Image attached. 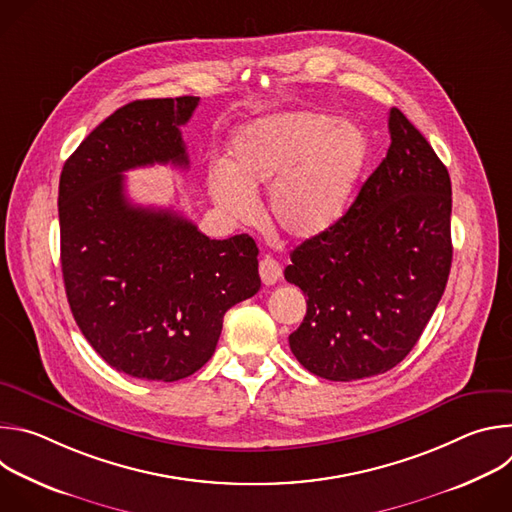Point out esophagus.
Returning <instances> with one entry per match:
<instances>
[{
    "label": "esophagus",
    "instance_id": "1",
    "mask_svg": "<svg viewBox=\"0 0 512 512\" xmlns=\"http://www.w3.org/2000/svg\"><path fill=\"white\" fill-rule=\"evenodd\" d=\"M259 275H261V281L265 283V285H273V283H277L279 281V277H281V267H279V263L273 259V257H263L261 261H259Z\"/></svg>",
    "mask_w": 512,
    "mask_h": 512
}]
</instances>
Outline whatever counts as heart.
I'll return each instance as SVG.
<instances>
[{
  "mask_svg": "<svg viewBox=\"0 0 512 512\" xmlns=\"http://www.w3.org/2000/svg\"><path fill=\"white\" fill-rule=\"evenodd\" d=\"M362 129L318 111H285L239 127L231 139V164L208 166V192L237 223L257 216V196L269 189L271 223L291 239L326 233L348 208L367 162Z\"/></svg>",
  "mask_w": 512,
  "mask_h": 512,
  "instance_id": "b5f03b06",
  "label": "heart"
}]
</instances>
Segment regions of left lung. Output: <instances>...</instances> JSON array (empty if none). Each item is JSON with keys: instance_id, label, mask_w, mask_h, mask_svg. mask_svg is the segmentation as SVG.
Here are the masks:
<instances>
[{"instance_id": "1", "label": "left lung", "mask_w": 512, "mask_h": 512, "mask_svg": "<svg viewBox=\"0 0 512 512\" xmlns=\"http://www.w3.org/2000/svg\"><path fill=\"white\" fill-rule=\"evenodd\" d=\"M391 145L326 233L291 251L285 279L308 296L289 348L310 373L356 381L417 344L452 267V182L427 139L389 111Z\"/></svg>"}]
</instances>
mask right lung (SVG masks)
Returning a JSON list of instances; mask_svg holds the SVG:
<instances>
[{
  "mask_svg": "<svg viewBox=\"0 0 512 512\" xmlns=\"http://www.w3.org/2000/svg\"><path fill=\"white\" fill-rule=\"evenodd\" d=\"M200 97L127 103L97 125L60 174V263L81 332L119 373L174 383L214 354L229 308L255 296L249 235L208 239L168 208L131 204L125 172L188 168L180 127Z\"/></svg>",
  "mask_w": 512,
  "mask_h": 512,
  "instance_id": "right-lung-1",
  "label": "right lung"
}]
</instances>
